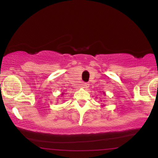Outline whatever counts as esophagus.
<instances>
[{
	"mask_svg": "<svg viewBox=\"0 0 158 158\" xmlns=\"http://www.w3.org/2000/svg\"><path fill=\"white\" fill-rule=\"evenodd\" d=\"M89 84L88 83H83L82 85H81V86H82V87L83 88H85V89H87V87H89Z\"/></svg>",
	"mask_w": 158,
	"mask_h": 158,
	"instance_id": "34e87169",
	"label": "esophagus"
}]
</instances>
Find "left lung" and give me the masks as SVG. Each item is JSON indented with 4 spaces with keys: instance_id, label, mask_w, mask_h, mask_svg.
<instances>
[{
    "instance_id": "left-lung-1",
    "label": "left lung",
    "mask_w": 158,
    "mask_h": 158,
    "mask_svg": "<svg viewBox=\"0 0 158 158\" xmlns=\"http://www.w3.org/2000/svg\"><path fill=\"white\" fill-rule=\"evenodd\" d=\"M103 94H104V95H105V93H103ZM101 106H104V105H101Z\"/></svg>"
}]
</instances>
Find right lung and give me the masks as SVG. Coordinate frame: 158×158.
<instances>
[{
    "mask_svg": "<svg viewBox=\"0 0 158 158\" xmlns=\"http://www.w3.org/2000/svg\"><path fill=\"white\" fill-rule=\"evenodd\" d=\"M64 95V93H61V95Z\"/></svg>",
    "mask_w": 158,
    "mask_h": 158,
    "instance_id": "right-lung-1",
    "label": "right lung"
}]
</instances>
